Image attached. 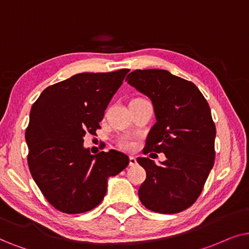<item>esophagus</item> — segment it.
<instances>
[{
	"label": "esophagus",
	"mask_w": 249,
	"mask_h": 249,
	"mask_svg": "<svg viewBox=\"0 0 249 249\" xmlns=\"http://www.w3.org/2000/svg\"><path fill=\"white\" fill-rule=\"evenodd\" d=\"M138 164L137 158L133 157V156H130V166H135Z\"/></svg>",
	"instance_id": "34e87169"
}]
</instances>
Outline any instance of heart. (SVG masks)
<instances>
[{"label":"heart","instance_id":"b5f03b06","mask_svg":"<svg viewBox=\"0 0 249 249\" xmlns=\"http://www.w3.org/2000/svg\"><path fill=\"white\" fill-rule=\"evenodd\" d=\"M118 143H119V145H121L122 148H124V149L133 148V142H132V140H130V139H128V138L121 139Z\"/></svg>","mask_w":249,"mask_h":249}]
</instances>
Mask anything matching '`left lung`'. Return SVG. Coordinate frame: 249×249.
<instances>
[{"label":"left lung","mask_w":249,"mask_h":249,"mask_svg":"<svg viewBox=\"0 0 249 249\" xmlns=\"http://www.w3.org/2000/svg\"><path fill=\"white\" fill-rule=\"evenodd\" d=\"M126 81L154 106L156 123L143 152H164L166 157L161 165L137 159L147 173L139 198L157 213L187 210L199 197L214 165L216 128L210 106L194 83L163 69H138Z\"/></svg>","instance_id":"1"}]
</instances>
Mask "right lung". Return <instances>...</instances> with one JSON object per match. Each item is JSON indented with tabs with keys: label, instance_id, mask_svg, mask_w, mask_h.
<instances>
[{
	"label": "right lung",
	"instance_id": "1",
	"mask_svg": "<svg viewBox=\"0 0 249 249\" xmlns=\"http://www.w3.org/2000/svg\"><path fill=\"white\" fill-rule=\"evenodd\" d=\"M128 69L82 72L46 88L33 105L26 130L28 166L35 183L55 210H93L107 192L108 178L130 163L117 150L91 155L85 134L100 128L105 110Z\"/></svg>",
	"mask_w": 249,
	"mask_h": 249
}]
</instances>
